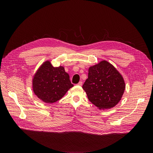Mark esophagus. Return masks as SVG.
I'll return each mask as SVG.
<instances>
[{"label": "esophagus", "instance_id": "34e87169", "mask_svg": "<svg viewBox=\"0 0 153 153\" xmlns=\"http://www.w3.org/2000/svg\"><path fill=\"white\" fill-rule=\"evenodd\" d=\"M82 81H79V83L77 84V85H80V86L82 85Z\"/></svg>", "mask_w": 153, "mask_h": 153}]
</instances>
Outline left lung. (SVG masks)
I'll return each instance as SVG.
<instances>
[{
	"label": "left lung",
	"instance_id": "1",
	"mask_svg": "<svg viewBox=\"0 0 153 153\" xmlns=\"http://www.w3.org/2000/svg\"><path fill=\"white\" fill-rule=\"evenodd\" d=\"M89 101L99 109L115 107L125 89L122 76L106 61L90 67L88 78L82 85Z\"/></svg>",
	"mask_w": 153,
	"mask_h": 153
}]
</instances>
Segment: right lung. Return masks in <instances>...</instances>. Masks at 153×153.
<instances>
[{"label": "right lung", "mask_w": 153, "mask_h": 153, "mask_svg": "<svg viewBox=\"0 0 153 153\" xmlns=\"http://www.w3.org/2000/svg\"><path fill=\"white\" fill-rule=\"evenodd\" d=\"M73 86L64 68H54L50 61L45 62L40 66L33 79L34 93L46 103L59 100Z\"/></svg>", "instance_id": "obj_1"}]
</instances>
